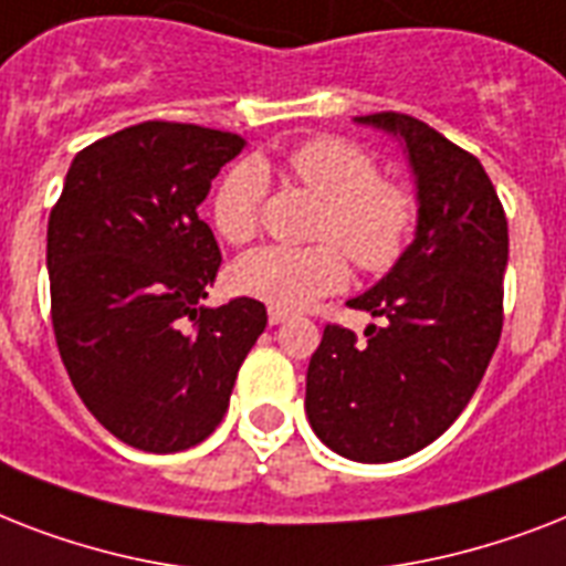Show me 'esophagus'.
I'll return each mask as SVG.
<instances>
[{
	"instance_id": "esophagus-1",
	"label": "esophagus",
	"mask_w": 566,
	"mask_h": 566,
	"mask_svg": "<svg viewBox=\"0 0 566 566\" xmlns=\"http://www.w3.org/2000/svg\"><path fill=\"white\" fill-rule=\"evenodd\" d=\"M266 319H270V326H282V323H287V319H291V314H287V311L270 308V314H266Z\"/></svg>"
}]
</instances>
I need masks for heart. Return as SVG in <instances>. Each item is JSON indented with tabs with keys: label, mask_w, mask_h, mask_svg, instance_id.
Instances as JSON below:
<instances>
[{
	"label": "heart",
	"mask_w": 566,
	"mask_h": 566,
	"mask_svg": "<svg viewBox=\"0 0 566 566\" xmlns=\"http://www.w3.org/2000/svg\"><path fill=\"white\" fill-rule=\"evenodd\" d=\"M287 167L326 202L317 222L319 247H264L231 266L240 296L279 311H302L340 291L349 261L364 273H387L405 255L417 222V199L405 185L381 179L376 158L344 137H314L296 146ZM266 176L252 161L238 164L211 199L213 229L229 243H249L261 229Z\"/></svg>",
	"instance_id": "heart-1"
}]
</instances>
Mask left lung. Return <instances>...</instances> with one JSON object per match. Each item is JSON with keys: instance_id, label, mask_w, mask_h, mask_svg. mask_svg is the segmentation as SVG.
<instances>
[{"instance_id": "1", "label": "left lung", "mask_w": 566, "mask_h": 566, "mask_svg": "<svg viewBox=\"0 0 566 566\" xmlns=\"http://www.w3.org/2000/svg\"><path fill=\"white\" fill-rule=\"evenodd\" d=\"M358 123L405 144L417 234L376 287L349 300L385 326H367L364 340L326 326L308 364L305 411L337 455L387 464L458 420L496 353L509 220L479 158L422 119L381 111Z\"/></svg>"}]
</instances>
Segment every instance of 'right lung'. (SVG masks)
<instances>
[{"mask_svg": "<svg viewBox=\"0 0 566 566\" xmlns=\"http://www.w3.org/2000/svg\"><path fill=\"white\" fill-rule=\"evenodd\" d=\"M247 140L149 119L75 155L49 213L52 328L87 411L144 452L202 443L229 408L266 308L202 300L220 247L196 208Z\"/></svg>", "mask_w": 566, "mask_h": 566, "instance_id": "add662e5", "label": "right lung"}]
</instances>
